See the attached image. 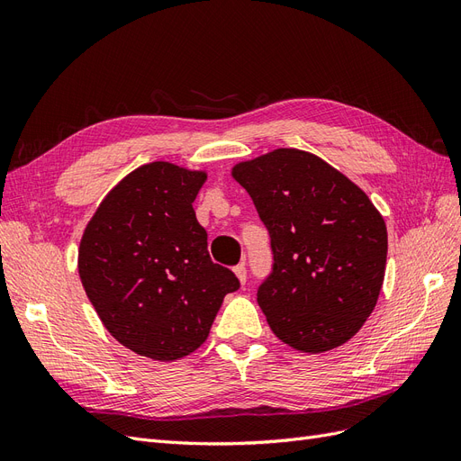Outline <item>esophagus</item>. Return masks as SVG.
<instances>
[{
  "label": "esophagus",
  "mask_w": 461,
  "mask_h": 461,
  "mask_svg": "<svg viewBox=\"0 0 461 461\" xmlns=\"http://www.w3.org/2000/svg\"><path fill=\"white\" fill-rule=\"evenodd\" d=\"M234 275L239 276V281L244 285V283H246V278H248L246 265H244V263H239V265H236V267H234Z\"/></svg>",
  "instance_id": "obj_1"
}]
</instances>
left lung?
Listing matches in <instances>:
<instances>
[{"mask_svg": "<svg viewBox=\"0 0 461 461\" xmlns=\"http://www.w3.org/2000/svg\"><path fill=\"white\" fill-rule=\"evenodd\" d=\"M232 176L271 239L258 303L273 332L310 354L350 340L375 310L388 249L384 219L366 192L292 148L236 165Z\"/></svg>", "mask_w": 461, "mask_h": 461, "instance_id": "1", "label": "left lung"}]
</instances>
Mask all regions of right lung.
I'll use <instances>...</instances> for the list:
<instances>
[{"label": "right lung", "instance_id": "right-lung-1", "mask_svg": "<svg viewBox=\"0 0 461 461\" xmlns=\"http://www.w3.org/2000/svg\"><path fill=\"white\" fill-rule=\"evenodd\" d=\"M205 173L167 161L138 167L97 207L78 249V273L105 329L159 361L200 348L222 298L240 288L213 263L192 202Z\"/></svg>", "mask_w": 461, "mask_h": 461}]
</instances>
